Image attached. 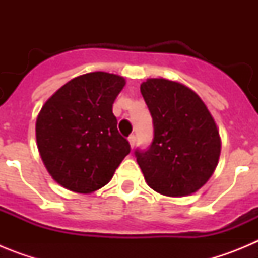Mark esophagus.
Masks as SVG:
<instances>
[{
    "mask_svg": "<svg viewBox=\"0 0 258 258\" xmlns=\"http://www.w3.org/2000/svg\"><path fill=\"white\" fill-rule=\"evenodd\" d=\"M127 141H129V143H131V147L133 149L134 145H136V136H134V134H131V136H129V138H127Z\"/></svg>",
    "mask_w": 258,
    "mask_h": 258,
    "instance_id": "34e87169",
    "label": "esophagus"
}]
</instances>
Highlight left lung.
Instances as JSON below:
<instances>
[{"instance_id": "left-lung-1", "label": "left lung", "mask_w": 258, "mask_h": 258, "mask_svg": "<svg viewBox=\"0 0 258 258\" xmlns=\"http://www.w3.org/2000/svg\"><path fill=\"white\" fill-rule=\"evenodd\" d=\"M141 93L154 124L147 150H136L150 187L166 197L197 192L213 174L221 152L217 125L199 95L165 79H147Z\"/></svg>"}]
</instances>
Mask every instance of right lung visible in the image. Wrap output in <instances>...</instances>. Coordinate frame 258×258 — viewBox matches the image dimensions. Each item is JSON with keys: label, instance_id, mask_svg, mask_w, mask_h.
I'll return each mask as SVG.
<instances>
[{"label": "right lung", "instance_id": "right-lung-1", "mask_svg": "<svg viewBox=\"0 0 258 258\" xmlns=\"http://www.w3.org/2000/svg\"><path fill=\"white\" fill-rule=\"evenodd\" d=\"M124 77L90 72L68 81L42 106L36 140L47 172L63 187L90 194L106 186L131 145L117 131L112 104Z\"/></svg>", "mask_w": 258, "mask_h": 258}]
</instances>
